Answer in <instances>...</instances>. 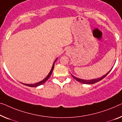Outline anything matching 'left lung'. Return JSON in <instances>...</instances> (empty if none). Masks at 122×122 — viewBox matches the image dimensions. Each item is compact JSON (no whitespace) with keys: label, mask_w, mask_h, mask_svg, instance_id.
Instances as JSON below:
<instances>
[{"label":"left lung","mask_w":122,"mask_h":122,"mask_svg":"<svg viewBox=\"0 0 122 122\" xmlns=\"http://www.w3.org/2000/svg\"><path fill=\"white\" fill-rule=\"evenodd\" d=\"M111 69V70H112ZM111 70L109 71L106 74H105V75H103V76H102L101 77H100L99 78H96V79H90V80H85V79H81V78H78L77 77H74L71 74V75L72 76V77L74 79H75L76 81H79V82H81V83H83V84H94V83H95L96 82H98V81H101L102 79L106 77V76L107 75V74L109 73L111 71Z\"/></svg>","instance_id":"8db88e82"}]
</instances>
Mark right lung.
<instances>
[{
	"label": "right lung",
	"instance_id": "1",
	"mask_svg": "<svg viewBox=\"0 0 122 122\" xmlns=\"http://www.w3.org/2000/svg\"><path fill=\"white\" fill-rule=\"evenodd\" d=\"M57 59H58V58H57V59L55 60V61L54 62L53 65H52V68H51V69L50 72L49 73L48 75L46 77H45L44 79L43 80H42V81H39V82H38V83H34V84H24V83H22V84H24L25 85H27V86H30V87H36V86H39V85L43 84L44 83H45V81H47V80H48L49 78V77H50V76L51 75L52 72V71H53V70H54V64H55V62L56 61V60H57Z\"/></svg>",
	"mask_w": 122,
	"mask_h": 122
}]
</instances>
